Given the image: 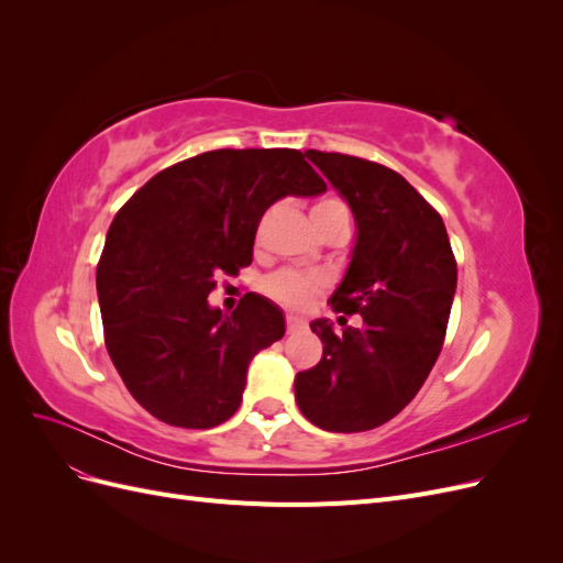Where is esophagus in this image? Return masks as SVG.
Masks as SVG:
<instances>
[{
	"label": "esophagus",
	"mask_w": 563,
	"mask_h": 563,
	"mask_svg": "<svg viewBox=\"0 0 563 563\" xmlns=\"http://www.w3.org/2000/svg\"><path fill=\"white\" fill-rule=\"evenodd\" d=\"M305 327H308V323H305V319H300V317H294V314H288V317H286V331H288V333L302 331Z\"/></svg>",
	"instance_id": "34e87169"
}]
</instances>
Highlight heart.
Listing matches in <instances>:
<instances>
[{
  "instance_id": "b5f03b06",
  "label": "heart",
  "mask_w": 563,
  "mask_h": 563,
  "mask_svg": "<svg viewBox=\"0 0 563 563\" xmlns=\"http://www.w3.org/2000/svg\"><path fill=\"white\" fill-rule=\"evenodd\" d=\"M333 220H347V209L340 199L327 197L319 199L312 207V223L314 228H323L327 223H333ZM323 286V279L319 275H302V272L296 269H282L277 275L267 277L265 282V291L269 298H275L282 302L284 308H294L302 310L308 308L314 294Z\"/></svg>"
}]
</instances>
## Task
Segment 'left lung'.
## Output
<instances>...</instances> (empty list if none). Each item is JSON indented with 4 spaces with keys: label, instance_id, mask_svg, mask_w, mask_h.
I'll use <instances>...</instances> for the list:
<instances>
[{
    "label": "left lung",
    "instance_id": "obj_1",
    "mask_svg": "<svg viewBox=\"0 0 563 563\" xmlns=\"http://www.w3.org/2000/svg\"><path fill=\"white\" fill-rule=\"evenodd\" d=\"M305 155L352 209L356 242L331 308L364 323L340 333L329 319L310 323L323 354L296 376V401L321 430L366 432L395 418L428 380L457 267L444 220L404 176L338 152Z\"/></svg>",
    "mask_w": 563,
    "mask_h": 563
}]
</instances>
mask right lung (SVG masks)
<instances>
[{
  "instance_id": "add662e5",
  "label": "right lung",
  "mask_w": 563,
  "mask_h": 563,
  "mask_svg": "<svg viewBox=\"0 0 563 563\" xmlns=\"http://www.w3.org/2000/svg\"><path fill=\"white\" fill-rule=\"evenodd\" d=\"M327 183L298 150H211L150 178L108 230L96 272L106 347L147 413L187 430L234 416L246 368L286 331L275 302L209 305L220 272L253 261L263 213Z\"/></svg>"
}]
</instances>
